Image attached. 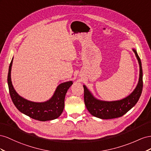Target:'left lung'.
Wrapping results in <instances>:
<instances>
[{"instance_id": "left-lung-1", "label": "left lung", "mask_w": 151, "mask_h": 151, "mask_svg": "<svg viewBox=\"0 0 151 151\" xmlns=\"http://www.w3.org/2000/svg\"><path fill=\"white\" fill-rule=\"evenodd\" d=\"M139 64V78L133 91L121 100L106 101L98 99L90 90L83 85L84 101L86 107L92 116L101 119H107L121 117L134 106L139 101L143 88V73L140 59L137 50L132 49Z\"/></svg>"}]
</instances>
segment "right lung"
I'll return each instance as SVG.
<instances>
[{
    "instance_id": "add662e5",
    "label": "right lung",
    "mask_w": 151,
    "mask_h": 151,
    "mask_svg": "<svg viewBox=\"0 0 151 151\" xmlns=\"http://www.w3.org/2000/svg\"><path fill=\"white\" fill-rule=\"evenodd\" d=\"M12 61L13 58L9 68L7 83L11 99L16 108L21 113L38 121H49L59 118L64 110V99L68 90L73 85V81L59 84L49 100L41 102L29 101L19 96L12 85L11 75Z\"/></svg>"
}]
</instances>
